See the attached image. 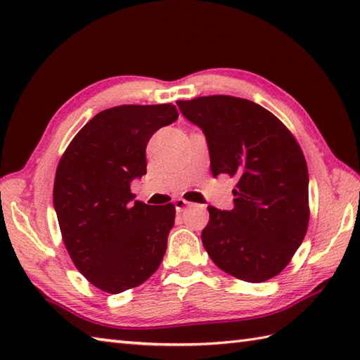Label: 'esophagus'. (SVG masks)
<instances>
[{
	"instance_id": "1",
	"label": "esophagus",
	"mask_w": 360,
	"mask_h": 360,
	"mask_svg": "<svg viewBox=\"0 0 360 360\" xmlns=\"http://www.w3.org/2000/svg\"><path fill=\"white\" fill-rule=\"evenodd\" d=\"M188 205H190V202H187L186 200H182V198H179V200L174 201V209H176V212H178V213L184 212V209H187Z\"/></svg>"
}]
</instances>
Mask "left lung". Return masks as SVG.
Masks as SVG:
<instances>
[{"label":"left lung","mask_w":360,"mask_h":360,"mask_svg":"<svg viewBox=\"0 0 360 360\" xmlns=\"http://www.w3.org/2000/svg\"><path fill=\"white\" fill-rule=\"evenodd\" d=\"M176 105L202 129L213 176H235L233 209L209 205L201 233L219 269L262 283L280 274L307 235L309 176L307 160L289 129L246 98L198 97Z\"/></svg>","instance_id":"8db88e82"}]
</instances>
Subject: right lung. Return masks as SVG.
I'll return each mask as SVG.
<instances>
[{"label":"right lung","mask_w":360,"mask_h":360,"mask_svg":"<svg viewBox=\"0 0 360 360\" xmlns=\"http://www.w3.org/2000/svg\"><path fill=\"white\" fill-rule=\"evenodd\" d=\"M178 110L122 105L101 111L66 148L53 182V209L71 259L91 285L110 294L156 272L174 224V205L134 200L131 182L147 173L145 148Z\"/></svg>","instance_id":"1"}]
</instances>
